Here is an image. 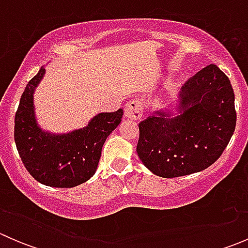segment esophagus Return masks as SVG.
Masks as SVG:
<instances>
[{"mask_svg":"<svg viewBox=\"0 0 248 248\" xmlns=\"http://www.w3.org/2000/svg\"><path fill=\"white\" fill-rule=\"evenodd\" d=\"M124 116L128 119L139 120L142 116V103L140 99H132L124 106Z\"/></svg>","mask_w":248,"mask_h":248,"instance_id":"1","label":"esophagus"}]
</instances>
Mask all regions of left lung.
I'll list each match as a JSON object with an SVG mask.
<instances>
[{"instance_id":"8db88e82","label":"left lung","mask_w":248,"mask_h":248,"mask_svg":"<svg viewBox=\"0 0 248 248\" xmlns=\"http://www.w3.org/2000/svg\"><path fill=\"white\" fill-rule=\"evenodd\" d=\"M234 99L228 77L216 64L202 68L181 87L176 111L161 110L140 122V161L166 179L206 169L235 131Z\"/></svg>"}]
</instances>
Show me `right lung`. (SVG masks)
Masks as SVG:
<instances>
[{
    "label": "right lung",
    "instance_id": "add662e5",
    "mask_svg": "<svg viewBox=\"0 0 248 248\" xmlns=\"http://www.w3.org/2000/svg\"><path fill=\"white\" fill-rule=\"evenodd\" d=\"M42 67L25 87L16 114L14 140L25 168L34 180L50 187L71 188L91 179L97 170L102 147L120 124L124 110L99 112L86 127L54 134L38 126L33 93L43 79Z\"/></svg>",
    "mask_w": 248,
    "mask_h": 248
}]
</instances>
